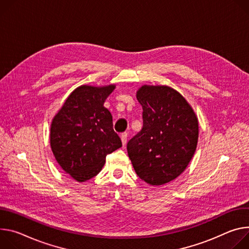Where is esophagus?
<instances>
[{"label":"esophagus","instance_id":"1","mask_svg":"<svg viewBox=\"0 0 249 249\" xmlns=\"http://www.w3.org/2000/svg\"><path fill=\"white\" fill-rule=\"evenodd\" d=\"M121 139H122V142L124 145H125L126 141H127V132H123L121 134Z\"/></svg>","mask_w":249,"mask_h":249}]
</instances>
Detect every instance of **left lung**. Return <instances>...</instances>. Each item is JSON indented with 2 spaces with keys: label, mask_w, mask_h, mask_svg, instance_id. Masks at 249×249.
Wrapping results in <instances>:
<instances>
[{
  "label": "left lung",
  "mask_w": 249,
  "mask_h": 249,
  "mask_svg": "<svg viewBox=\"0 0 249 249\" xmlns=\"http://www.w3.org/2000/svg\"><path fill=\"white\" fill-rule=\"evenodd\" d=\"M143 126L127 142V153L142 180L152 186L177 178L188 166L198 142V120L187 101L167 86H142Z\"/></svg>",
  "instance_id": "8db88e82"
}]
</instances>
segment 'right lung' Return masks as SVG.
<instances>
[{"label":"right lung","mask_w":249,"mask_h":249,"mask_svg":"<svg viewBox=\"0 0 249 249\" xmlns=\"http://www.w3.org/2000/svg\"><path fill=\"white\" fill-rule=\"evenodd\" d=\"M115 85H83L74 90L54 117L50 145L61 168L78 182L95 177L106 156L122 147L113 128V117L104 107Z\"/></svg>","instance_id":"obj_1"}]
</instances>
